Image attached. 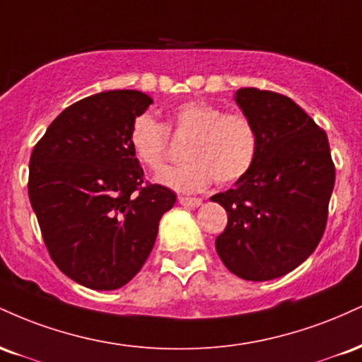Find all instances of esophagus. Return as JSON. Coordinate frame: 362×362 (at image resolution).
Listing matches in <instances>:
<instances>
[{"mask_svg": "<svg viewBox=\"0 0 362 362\" xmlns=\"http://www.w3.org/2000/svg\"><path fill=\"white\" fill-rule=\"evenodd\" d=\"M178 202L185 207H199L202 204V199L199 197H178Z\"/></svg>", "mask_w": 362, "mask_h": 362, "instance_id": "esophagus-1", "label": "esophagus"}]
</instances>
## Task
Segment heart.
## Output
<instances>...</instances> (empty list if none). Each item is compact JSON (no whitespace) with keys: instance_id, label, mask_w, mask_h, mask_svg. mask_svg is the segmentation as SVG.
I'll return each mask as SVG.
<instances>
[{"instance_id":"heart-1","label":"heart","mask_w":362,"mask_h":362,"mask_svg":"<svg viewBox=\"0 0 362 362\" xmlns=\"http://www.w3.org/2000/svg\"><path fill=\"white\" fill-rule=\"evenodd\" d=\"M168 127L192 134L185 148L189 161L161 170L156 182L177 192H199L211 180L226 185L240 180L257 156L255 126L242 112H224L206 100H187L172 110ZM168 129L149 114L132 120L129 146L143 167L160 170L165 163Z\"/></svg>"}]
</instances>
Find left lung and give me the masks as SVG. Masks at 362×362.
Listing matches in <instances>:
<instances>
[{"mask_svg": "<svg viewBox=\"0 0 362 362\" xmlns=\"http://www.w3.org/2000/svg\"><path fill=\"white\" fill-rule=\"evenodd\" d=\"M235 102L259 146L248 173L211 197L228 214L216 252L235 276L271 281L301 265L322 240L335 167L325 131L291 98L240 88Z\"/></svg>", "mask_w": 362, "mask_h": 362, "instance_id": "8db88e82", "label": "left lung"}]
</instances>
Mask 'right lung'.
Instances as JSON below:
<instances>
[{
  "instance_id": "1",
  "label": "right lung",
  "mask_w": 362,
  "mask_h": 362,
  "mask_svg": "<svg viewBox=\"0 0 362 362\" xmlns=\"http://www.w3.org/2000/svg\"><path fill=\"white\" fill-rule=\"evenodd\" d=\"M153 98L109 90L73 103L35 144L28 197L54 264L85 288H122L153 250L177 195L144 185L129 131Z\"/></svg>"
}]
</instances>
